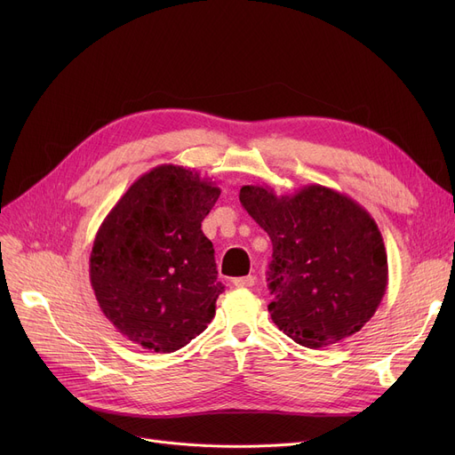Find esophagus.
<instances>
[{
    "label": "esophagus",
    "mask_w": 455,
    "mask_h": 455,
    "mask_svg": "<svg viewBox=\"0 0 455 455\" xmlns=\"http://www.w3.org/2000/svg\"><path fill=\"white\" fill-rule=\"evenodd\" d=\"M256 282V278L252 275H247V276H240V278H234V285H237V288H252Z\"/></svg>",
    "instance_id": "1"
}]
</instances>
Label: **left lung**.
<instances>
[{
  "mask_svg": "<svg viewBox=\"0 0 455 455\" xmlns=\"http://www.w3.org/2000/svg\"><path fill=\"white\" fill-rule=\"evenodd\" d=\"M240 201L273 243V323L307 348L360 331L384 299L389 275L384 237L371 213L319 184L293 196L251 184L240 189Z\"/></svg>",
  "mask_w": 455,
  "mask_h": 455,
  "instance_id": "1",
  "label": "left lung"
}]
</instances>
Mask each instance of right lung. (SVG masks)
Listing matches in <instances>:
<instances>
[{
	"label": "right lung",
	"instance_id": "add662e5",
	"mask_svg": "<svg viewBox=\"0 0 455 455\" xmlns=\"http://www.w3.org/2000/svg\"><path fill=\"white\" fill-rule=\"evenodd\" d=\"M221 189L164 164L141 175L95 234L90 282L105 317L129 341L175 352L215 315L225 291L201 223Z\"/></svg>",
	"mask_w": 455,
	"mask_h": 455
}]
</instances>
